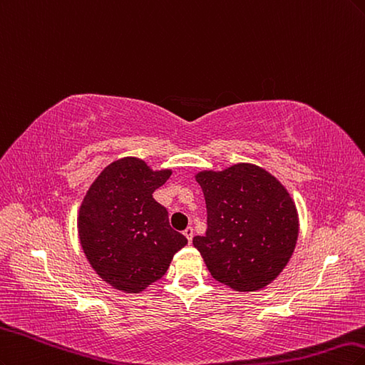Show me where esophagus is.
Returning a JSON list of instances; mask_svg holds the SVG:
<instances>
[{
    "label": "esophagus",
    "instance_id": "obj_1",
    "mask_svg": "<svg viewBox=\"0 0 365 365\" xmlns=\"http://www.w3.org/2000/svg\"><path fill=\"white\" fill-rule=\"evenodd\" d=\"M183 235L186 237V240H187V242H192V237H194V230H192V227H187V229H185V232H183Z\"/></svg>",
    "mask_w": 365,
    "mask_h": 365
}]
</instances>
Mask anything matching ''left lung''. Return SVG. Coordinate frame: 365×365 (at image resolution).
<instances>
[{
    "instance_id": "left-lung-1",
    "label": "left lung",
    "mask_w": 365,
    "mask_h": 365,
    "mask_svg": "<svg viewBox=\"0 0 365 365\" xmlns=\"http://www.w3.org/2000/svg\"><path fill=\"white\" fill-rule=\"evenodd\" d=\"M202 186L207 230L194 237L210 276L229 288H265L282 273L296 249L299 214L287 187L253 163L195 174Z\"/></svg>"
}]
</instances>
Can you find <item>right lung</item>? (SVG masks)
<instances>
[{"instance_id": "add662e5", "label": "right lung", "mask_w": 365, "mask_h": 365, "mask_svg": "<svg viewBox=\"0 0 365 365\" xmlns=\"http://www.w3.org/2000/svg\"><path fill=\"white\" fill-rule=\"evenodd\" d=\"M171 170H151L143 159L123 158L106 167L81 202L77 229L81 249L110 287L139 294L159 280L187 240L171 229L153 192Z\"/></svg>"}]
</instances>
